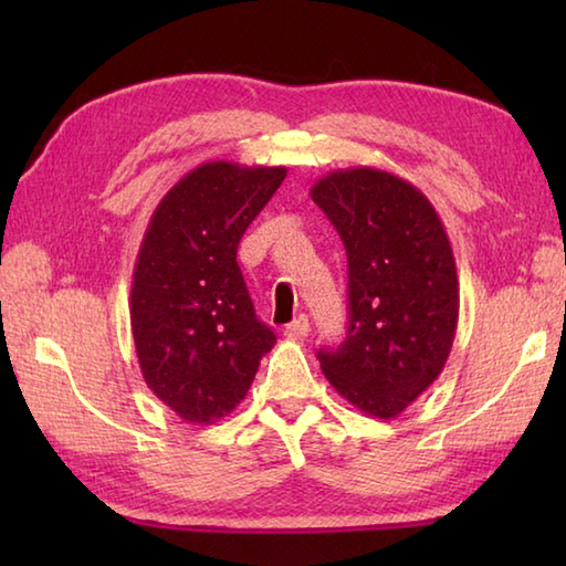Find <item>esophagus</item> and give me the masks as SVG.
Listing matches in <instances>:
<instances>
[{
	"instance_id": "esophagus-1",
	"label": "esophagus",
	"mask_w": 566,
	"mask_h": 566,
	"mask_svg": "<svg viewBox=\"0 0 566 566\" xmlns=\"http://www.w3.org/2000/svg\"><path fill=\"white\" fill-rule=\"evenodd\" d=\"M308 318L302 314V316H296L292 323H290V326H286L284 328V335H286V338H290V340H304L306 338V335H308Z\"/></svg>"
}]
</instances>
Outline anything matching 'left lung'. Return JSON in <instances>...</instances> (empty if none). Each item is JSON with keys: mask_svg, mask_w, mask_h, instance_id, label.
<instances>
[{"mask_svg": "<svg viewBox=\"0 0 566 566\" xmlns=\"http://www.w3.org/2000/svg\"><path fill=\"white\" fill-rule=\"evenodd\" d=\"M347 252L350 328L338 350H318L331 387L359 411L396 418L448 363L460 282L450 238L430 199L408 179L333 170L311 187Z\"/></svg>", "mask_w": 566, "mask_h": 566, "instance_id": "1", "label": "left lung"}]
</instances>
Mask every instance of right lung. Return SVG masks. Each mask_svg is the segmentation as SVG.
<instances>
[{"instance_id": "add662e5", "label": "right lung", "mask_w": 566, "mask_h": 566, "mask_svg": "<svg viewBox=\"0 0 566 566\" xmlns=\"http://www.w3.org/2000/svg\"><path fill=\"white\" fill-rule=\"evenodd\" d=\"M286 167L213 160L155 207L130 284V331L148 389L195 426L245 399L274 333L258 321L235 252Z\"/></svg>"}]
</instances>
